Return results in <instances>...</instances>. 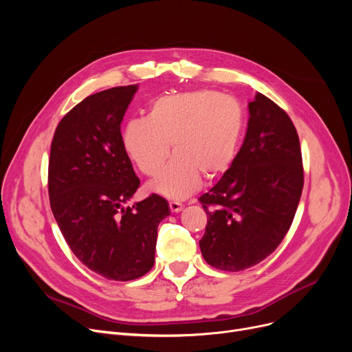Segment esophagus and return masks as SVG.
<instances>
[{
	"label": "esophagus",
	"mask_w": 352,
	"mask_h": 352,
	"mask_svg": "<svg viewBox=\"0 0 352 352\" xmlns=\"http://www.w3.org/2000/svg\"><path fill=\"white\" fill-rule=\"evenodd\" d=\"M170 210L173 212H179L182 210V204L178 201H170Z\"/></svg>",
	"instance_id": "34e87169"
}]
</instances>
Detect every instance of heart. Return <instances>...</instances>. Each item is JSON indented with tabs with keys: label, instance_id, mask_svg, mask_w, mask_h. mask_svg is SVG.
Wrapping results in <instances>:
<instances>
[{
	"label": "heart",
	"instance_id": "obj_1",
	"mask_svg": "<svg viewBox=\"0 0 352 352\" xmlns=\"http://www.w3.org/2000/svg\"><path fill=\"white\" fill-rule=\"evenodd\" d=\"M244 111L239 102L212 89L162 96L153 101L148 116L129 120L122 142L140 171L155 177L171 151L175 153L151 190L182 199L201 184L202 174L223 175L234 161L244 134Z\"/></svg>",
	"mask_w": 352,
	"mask_h": 352
}]
</instances>
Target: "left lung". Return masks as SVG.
I'll list each match as a JSON object with an SVG mask.
<instances>
[{"instance_id": "8db88e82", "label": "left lung", "mask_w": 352, "mask_h": 352, "mask_svg": "<svg viewBox=\"0 0 352 352\" xmlns=\"http://www.w3.org/2000/svg\"><path fill=\"white\" fill-rule=\"evenodd\" d=\"M244 142L230 168L198 201L208 219L199 248L223 271L261 263L281 244L304 187L298 133L285 111L256 92Z\"/></svg>"}]
</instances>
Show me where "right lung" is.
Here are the masks:
<instances>
[{
	"instance_id": "add662e5",
	"label": "right lung",
	"mask_w": 352,
	"mask_h": 352,
	"mask_svg": "<svg viewBox=\"0 0 352 352\" xmlns=\"http://www.w3.org/2000/svg\"><path fill=\"white\" fill-rule=\"evenodd\" d=\"M138 85L92 94L58 122L48 161V194L67 244L91 271L131 281L154 265L157 230L170 215L151 194L124 207L140 187L121 135V121Z\"/></svg>"
}]
</instances>
